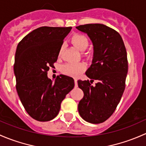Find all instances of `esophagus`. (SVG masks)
Returning <instances> with one entry per match:
<instances>
[{
	"label": "esophagus",
	"mask_w": 146,
	"mask_h": 146,
	"mask_svg": "<svg viewBox=\"0 0 146 146\" xmlns=\"http://www.w3.org/2000/svg\"><path fill=\"white\" fill-rule=\"evenodd\" d=\"M74 83H75V86H77L78 84H77V79H74Z\"/></svg>",
	"instance_id": "obj_1"
}]
</instances>
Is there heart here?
Masks as SVG:
<instances>
[{"mask_svg": "<svg viewBox=\"0 0 146 146\" xmlns=\"http://www.w3.org/2000/svg\"><path fill=\"white\" fill-rule=\"evenodd\" d=\"M71 40L75 47L81 51L86 49L88 46V39L83 34H74L72 37ZM61 50L62 49L60 50V53L61 52ZM86 67V65L84 62H68L62 66V71L63 73L68 76L76 77L85 71Z\"/></svg>", "mask_w": 146, "mask_h": 146, "instance_id": "heart-1", "label": "heart"}]
</instances>
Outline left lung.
Masks as SVG:
<instances>
[{
	"label": "left lung",
	"mask_w": 146,
	"mask_h": 146,
	"mask_svg": "<svg viewBox=\"0 0 146 146\" xmlns=\"http://www.w3.org/2000/svg\"><path fill=\"white\" fill-rule=\"evenodd\" d=\"M86 33L94 46V57L86 75L91 81H78L84 91L78 110L85 121L100 124L113 114L121 100L128 72L125 46L117 31L102 24H88L76 27ZM97 80L96 86L90 83Z\"/></svg>",
	"instance_id": "1"
}]
</instances>
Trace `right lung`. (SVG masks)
Listing matches in <instances>:
<instances>
[{"label":"right lung","instance_id":"right-lung-1","mask_svg":"<svg viewBox=\"0 0 146 146\" xmlns=\"http://www.w3.org/2000/svg\"><path fill=\"white\" fill-rule=\"evenodd\" d=\"M72 27H41L18 43L15 57L16 89L27 112L39 121L52 120L59 113L62 101L74 86L73 78L47 74L58 60L64 37Z\"/></svg>","mask_w":146,"mask_h":146}]
</instances>
